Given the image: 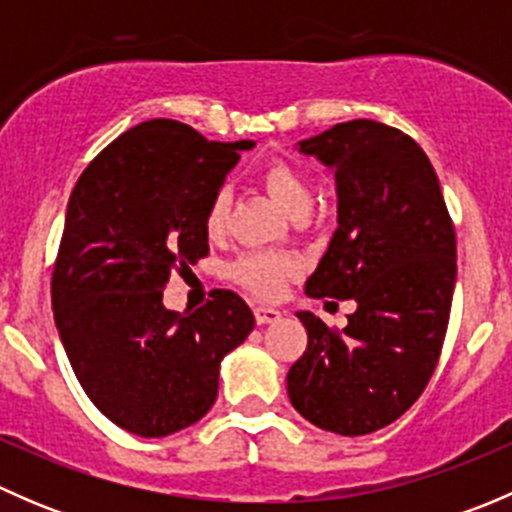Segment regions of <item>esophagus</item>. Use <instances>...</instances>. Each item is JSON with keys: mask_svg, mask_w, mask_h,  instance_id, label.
Wrapping results in <instances>:
<instances>
[{"mask_svg": "<svg viewBox=\"0 0 512 512\" xmlns=\"http://www.w3.org/2000/svg\"><path fill=\"white\" fill-rule=\"evenodd\" d=\"M280 317H282L280 309L265 307V304H260V307H255V319H257V324H272V322H277V319H280Z\"/></svg>", "mask_w": 512, "mask_h": 512, "instance_id": "esophagus-1", "label": "esophagus"}]
</instances>
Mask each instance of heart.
Returning <instances> with one entry per match:
<instances>
[{
	"mask_svg": "<svg viewBox=\"0 0 512 512\" xmlns=\"http://www.w3.org/2000/svg\"><path fill=\"white\" fill-rule=\"evenodd\" d=\"M260 178L267 193L280 203V208L285 210L289 218H299V215L309 213V208H312V190H309V183L292 163H287L282 158L270 160L262 168ZM230 203L232 198L227 188H218L210 195L203 218L205 232L210 237H220L225 232L227 220H230ZM294 270H297V262H294V257L285 255V252L252 250L242 252L232 262L230 277L235 282H240L242 287L252 289L255 294L272 297V294H277L285 287V282L294 275Z\"/></svg>",
	"mask_w": 512,
	"mask_h": 512,
	"instance_id": "obj_1",
	"label": "heart"
}]
</instances>
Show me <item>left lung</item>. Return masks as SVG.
I'll return each instance as SVG.
<instances>
[{
  "label": "left lung",
  "mask_w": 512,
  "mask_h": 512,
  "mask_svg": "<svg viewBox=\"0 0 512 512\" xmlns=\"http://www.w3.org/2000/svg\"><path fill=\"white\" fill-rule=\"evenodd\" d=\"M299 153L334 168L337 223L304 285L307 297L354 299L337 332L297 312L307 349L287 394L309 423L366 436L414 406L441 356L456 287V232L421 146L369 118L299 141Z\"/></svg>",
  "instance_id": "left-lung-1"
}]
</instances>
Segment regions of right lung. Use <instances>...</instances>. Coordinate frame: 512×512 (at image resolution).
I'll return each instance as SVG.
<instances>
[{
  "mask_svg": "<svg viewBox=\"0 0 512 512\" xmlns=\"http://www.w3.org/2000/svg\"><path fill=\"white\" fill-rule=\"evenodd\" d=\"M252 146L153 118L76 180L51 277L54 322L86 396L136 436H170L208 414L220 361L255 327L232 289L188 314L163 307L170 272L208 255L210 195Z\"/></svg>",
  "mask_w": 512,
  "mask_h": 512,
  "instance_id": "right-lung-1",
  "label": "right lung"
}]
</instances>
